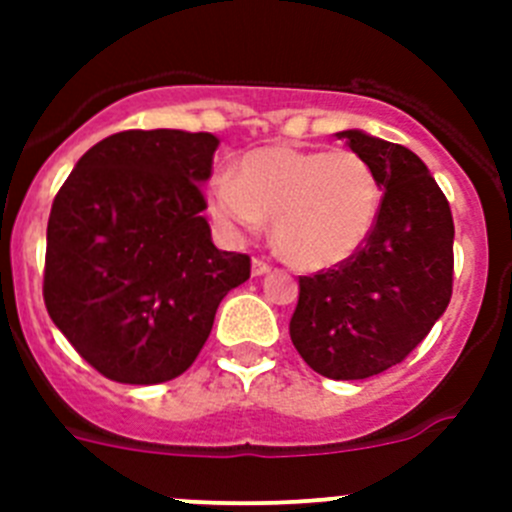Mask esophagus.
I'll return each instance as SVG.
<instances>
[{
    "mask_svg": "<svg viewBox=\"0 0 512 512\" xmlns=\"http://www.w3.org/2000/svg\"><path fill=\"white\" fill-rule=\"evenodd\" d=\"M271 271V264L266 259H253L251 264V274L253 277H264V274H269Z\"/></svg>",
    "mask_w": 512,
    "mask_h": 512,
    "instance_id": "1",
    "label": "esophagus"
}]
</instances>
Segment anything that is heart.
<instances>
[{"label": "heart", "instance_id": "1", "mask_svg": "<svg viewBox=\"0 0 512 512\" xmlns=\"http://www.w3.org/2000/svg\"><path fill=\"white\" fill-rule=\"evenodd\" d=\"M382 202L377 174L354 151L266 146L246 153L238 176L210 182L212 215L230 230H256L274 217V246L302 269H328L354 256Z\"/></svg>", "mask_w": 512, "mask_h": 512}]
</instances>
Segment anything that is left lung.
I'll return each instance as SVG.
<instances>
[{
    "label": "left lung",
    "mask_w": 512,
    "mask_h": 512,
    "mask_svg": "<svg viewBox=\"0 0 512 512\" xmlns=\"http://www.w3.org/2000/svg\"><path fill=\"white\" fill-rule=\"evenodd\" d=\"M338 138L384 189L364 246L333 269L300 277L289 336L328 379L387 372L431 333L454 289V217L446 194L410 148L361 130Z\"/></svg>",
    "instance_id": "8db88e82"
}]
</instances>
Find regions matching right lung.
I'll list each match as a JSON object with an SVG mask.
<instances>
[{"label": "right lung", "instance_id": "1", "mask_svg": "<svg viewBox=\"0 0 512 512\" xmlns=\"http://www.w3.org/2000/svg\"><path fill=\"white\" fill-rule=\"evenodd\" d=\"M217 143L210 133L122 130L79 158L53 200L45 307L112 382L187 372L217 305L251 277V256L215 248L202 217Z\"/></svg>", "mask_w": 512, "mask_h": 512}]
</instances>
